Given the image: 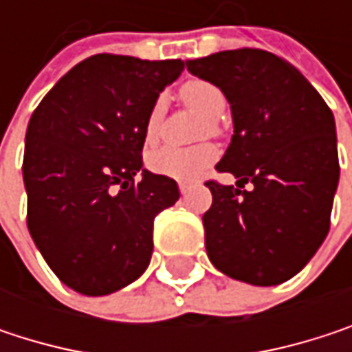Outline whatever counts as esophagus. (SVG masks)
Listing matches in <instances>:
<instances>
[{
  "label": "esophagus",
  "instance_id": "1",
  "mask_svg": "<svg viewBox=\"0 0 352 352\" xmlns=\"http://www.w3.org/2000/svg\"><path fill=\"white\" fill-rule=\"evenodd\" d=\"M191 187H193V183L191 181H179V191L185 195L187 191H191Z\"/></svg>",
  "mask_w": 352,
  "mask_h": 352
}]
</instances>
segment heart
<instances>
[{
  "mask_svg": "<svg viewBox=\"0 0 352 352\" xmlns=\"http://www.w3.org/2000/svg\"><path fill=\"white\" fill-rule=\"evenodd\" d=\"M181 100L187 106L195 107L199 113H204L210 122V130H216V120H220L226 111V96L224 91L204 79H191L181 87ZM161 116H163V104L157 102L144 124V142L151 146L155 144L157 136H159V124H161ZM216 148L210 144H201L195 148H175V146H165L155 151L148 157V167L157 173V175L171 177L179 181H189V179H197L201 175L214 161H216Z\"/></svg>",
  "mask_w": 352,
  "mask_h": 352,
  "instance_id": "b5f03b06",
  "label": "heart"
}]
</instances>
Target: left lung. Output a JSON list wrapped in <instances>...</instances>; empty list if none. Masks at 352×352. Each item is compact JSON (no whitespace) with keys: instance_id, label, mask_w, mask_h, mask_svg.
I'll list each match as a JSON object with an SVG mask.
<instances>
[{"instance_id":"left-lung-1","label":"left lung","mask_w":352,"mask_h":352,"mask_svg":"<svg viewBox=\"0 0 352 352\" xmlns=\"http://www.w3.org/2000/svg\"><path fill=\"white\" fill-rule=\"evenodd\" d=\"M187 71L224 91L234 124L216 169L236 187L206 183L208 256L232 279L279 285L310 263L330 228L340 177L334 116L294 65L267 50H222L187 60ZM248 180L253 189L241 190Z\"/></svg>"}]
</instances>
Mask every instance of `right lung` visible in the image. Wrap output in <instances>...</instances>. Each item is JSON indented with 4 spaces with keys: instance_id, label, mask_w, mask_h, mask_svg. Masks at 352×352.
<instances>
[{
    "instance_id": "right-lung-1",
    "label": "right lung",
    "mask_w": 352,
    "mask_h": 352,
    "mask_svg": "<svg viewBox=\"0 0 352 352\" xmlns=\"http://www.w3.org/2000/svg\"><path fill=\"white\" fill-rule=\"evenodd\" d=\"M183 69L179 58L96 54L60 77L30 118L28 230L77 294H113L151 263L155 216L175 204L179 187L142 169L144 124Z\"/></svg>"
}]
</instances>
